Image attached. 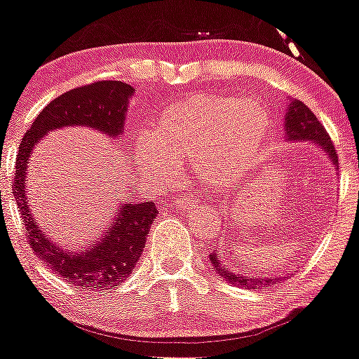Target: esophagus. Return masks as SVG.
Masks as SVG:
<instances>
[{"mask_svg": "<svg viewBox=\"0 0 359 359\" xmlns=\"http://www.w3.org/2000/svg\"><path fill=\"white\" fill-rule=\"evenodd\" d=\"M177 206L186 210H196V212L198 210H205V206L200 201H196V198H182L180 201H177Z\"/></svg>", "mask_w": 359, "mask_h": 359, "instance_id": "34e87169", "label": "esophagus"}]
</instances>
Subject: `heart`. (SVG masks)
I'll return each mask as SVG.
<instances>
[{
	"label": "heart",
	"instance_id": "1",
	"mask_svg": "<svg viewBox=\"0 0 359 359\" xmlns=\"http://www.w3.org/2000/svg\"><path fill=\"white\" fill-rule=\"evenodd\" d=\"M269 130L271 112L260 100L203 93L163 111L133 149L140 168L154 179L170 180L175 163L191 161L198 179L224 187L238 182L259 158Z\"/></svg>",
	"mask_w": 359,
	"mask_h": 359
}]
</instances>
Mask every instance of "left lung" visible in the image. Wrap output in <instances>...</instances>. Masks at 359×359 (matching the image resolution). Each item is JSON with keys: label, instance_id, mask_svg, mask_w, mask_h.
<instances>
[{"label": "left lung", "instance_id": "obj_1", "mask_svg": "<svg viewBox=\"0 0 359 359\" xmlns=\"http://www.w3.org/2000/svg\"><path fill=\"white\" fill-rule=\"evenodd\" d=\"M283 126H285V140L287 142H309L314 144L321 153L327 156L328 161L334 165V170L337 172V166H339V158H337L335 147L332 144L330 137H328L327 130L321 126V123L318 121L316 116L311 112L309 107L306 104H302L300 100L288 99V106L285 107V118H283ZM210 264L215 269V273L219 274L222 280H226L227 283L234 285V287H245V288H269L273 285L280 283L283 278H287L290 274L288 271L287 274H274V276H253L245 273H240L238 269H234L233 266L224 260L222 253L215 252L210 253Z\"/></svg>", "mask_w": 359, "mask_h": 359}]
</instances>
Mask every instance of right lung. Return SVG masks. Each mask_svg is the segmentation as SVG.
Segmentation results:
<instances>
[{
    "instance_id": "obj_1",
    "label": "right lung",
    "mask_w": 359,
    "mask_h": 359,
    "mask_svg": "<svg viewBox=\"0 0 359 359\" xmlns=\"http://www.w3.org/2000/svg\"><path fill=\"white\" fill-rule=\"evenodd\" d=\"M135 88L123 81H97L69 90L48 104L20 142L13 177V196L20 208L27 241L36 255L67 283L86 290H107L121 285L139 262L151 224L156 219L154 201H121L99 238L83 247H62L41 229L27 198V170L32 151L53 130L85 126L111 140L125 132L128 104Z\"/></svg>"
}]
</instances>
